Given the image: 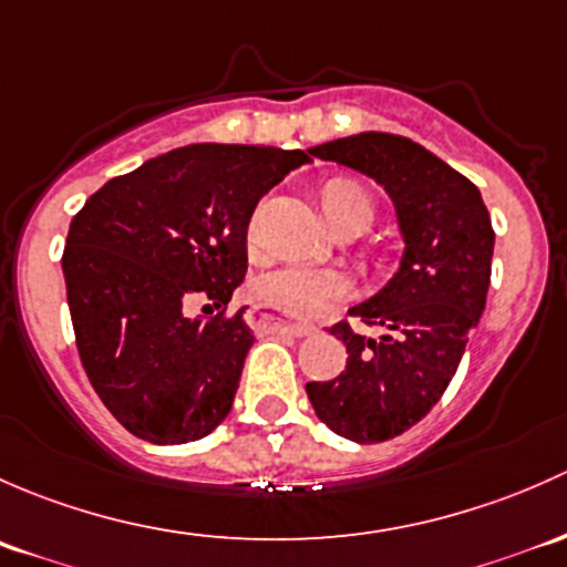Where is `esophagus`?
Here are the masks:
<instances>
[{
    "label": "esophagus",
    "mask_w": 567,
    "mask_h": 567,
    "mask_svg": "<svg viewBox=\"0 0 567 567\" xmlns=\"http://www.w3.org/2000/svg\"><path fill=\"white\" fill-rule=\"evenodd\" d=\"M248 322L254 327H259V330H267V332H289V336H311L317 327L313 324H300V322H281V319H276L272 313L267 311H259V308H250L248 313Z\"/></svg>",
    "instance_id": "1"
}]
</instances>
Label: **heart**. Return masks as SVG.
Segmentation results:
<instances>
[{
	"label": "heart",
	"instance_id": "heart-1",
	"mask_svg": "<svg viewBox=\"0 0 567 567\" xmlns=\"http://www.w3.org/2000/svg\"><path fill=\"white\" fill-rule=\"evenodd\" d=\"M322 207L327 218L338 224L352 213L371 215V196L352 179H330L322 188ZM261 237V207L250 215L245 240L250 248L259 245ZM254 297L265 306L291 313V317H322L336 302L352 297V281L338 270H317L306 265H284L278 270L265 272L254 281Z\"/></svg>",
	"mask_w": 567,
	"mask_h": 567
}]
</instances>
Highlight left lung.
<instances>
[{
    "label": "left lung",
    "instance_id": "1",
    "mask_svg": "<svg viewBox=\"0 0 567 567\" xmlns=\"http://www.w3.org/2000/svg\"><path fill=\"white\" fill-rule=\"evenodd\" d=\"M311 155L377 179L395 204L404 259L393 281L332 324L347 343V369L330 382H308L319 420L360 445L393 440L442 399L481 322L492 281L494 229L481 190L434 153L393 133H358L319 144Z\"/></svg>",
    "mask_w": 567,
    "mask_h": 567
}]
</instances>
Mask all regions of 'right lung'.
Instances as JSON below:
<instances>
[{"label":"right lung","instance_id":"obj_1","mask_svg":"<svg viewBox=\"0 0 567 567\" xmlns=\"http://www.w3.org/2000/svg\"><path fill=\"white\" fill-rule=\"evenodd\" d=\"M308 161L302 150L190 144L109 179L73 215L62 272L75 347L138 440L183 445L229 414L254 343L245 308L229 313L248 270V220ZM194 296L219 311L188 320Z\"/></svg>","mask_w":567,"mask_h":567}]
</instances>
